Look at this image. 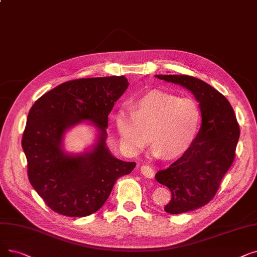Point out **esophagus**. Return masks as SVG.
Returning <instances> with one entry per match:
<instances>
[{"label": "esophagus", "instance_id": "34e87169", "mask_svg": "<svg viewBox=\"0 0 257 257\" xmlns=\"http://www.w3.org/2000/svg\"><path fill=\"white\" fill-rule=\"evenodd\" d=\"M141 172H142V174L145 177H147V178H153L154 177V173H155L154 169L152 168V167L147 166V165H143L141 167Z\"/></svg>", "mask_w": 257, "mask_h": 257}]
</instances>
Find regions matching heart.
<instances>
[{
	"label": "heart",
	"mask_w": 257,
	"mask_h": 257,
	"mask_svg": "<svg viewBox=\"0 0 257 257\" xmlns=\"http://www.w3.org/2000/svg\"><path fill=\"white\" fill-rule=\"evenodd\" d=\"M203 112L192 97L153 90L133 104V110L119 109L115 125L121 147L130 154H138L154 141L151 153L176 158L184 154L197 138ZM151 135H149V133Z\"/></svg>",
	"instance_id": "b5f03b06"
}]
</instances>
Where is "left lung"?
Segmentation results:
<instances>
[{
    "instance_id": "obj_1",
    "label": "left lung",
    "mask_w": 257,
    "mask_h": 257,
    "mask_svg": "<svg viewBox=\"0 0 257 257\" xmlns=\"http://www.w3.org/2000/svg\"><path fill=\"white\" fill-rule=\"evenodd\" d=\"M190 90L203 112L196 140L180 159L155 174L168 187L171 200L165 211L180 214L207 205L235 159L239 125L228 99L204 81L189 75H155Z\"/></svg>"
}]
</instances>
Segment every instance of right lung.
<instances>
[{
  "mask_svg": "<svg viewBox=\"0 0 257 257\" xmlns=\"http://www.w3.org/2000/svg\"><path fill=\"white\" fill-rule=\"evenodd\" d=\"M129 83L124 75L65 82L32 105L22 138L31 186L45 204L70 217L90 215L101 208L117 178L136 168L106 147L108 115ZM90 120L100 132L91 152L67 155L64 132Z\"/></svg>",
  "mask_w": 257,
  "mask_h": 257,
  "instance_id": "add662e5",
  "label": "right lung"
}]
</instances>
